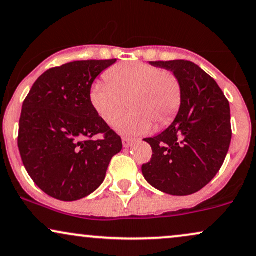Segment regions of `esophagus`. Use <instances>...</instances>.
Returning <instances> with one entry per match:
<instances>
[{"instance_id":"obj_1","label":"esophagus","mask_w":256,"mask_h":256,"mask_svg":"<svg viewBox=\"0 0 256 256\" xmlns=\"http://www.w3.org/2000/svg\"><path fill=\"white\" fill-rule=\"evenodd\" d=\"M134 142V138H131V137H122V145H124V148L131 146Z\"/></svg>"}]
</instances>
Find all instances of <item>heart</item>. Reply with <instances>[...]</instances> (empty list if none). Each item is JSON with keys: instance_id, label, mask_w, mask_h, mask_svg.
<instances>
[{"instance_id": "b5f03b06", "label": "heart", "mask_w": 256, "mask_h": 256, "mask_svg": "<svg viewBox=\"0 0 256 256\" xmlns=\"http://www.w3.org/2000/svg\"><path fill=\"white\" fill-rule=\"evenodd\" d=\"M106 82L90 87V102L108 124H114L126 106L131 111L117 122L124 134H143L152 128H166L180 111L182 84L174 72L154 64L128 61L116 64L105 74Z\"/></svg>"}]
</instances>
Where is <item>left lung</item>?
<instances>
[{"label": "left lung", "instance_id": "1", "mask_svg": "<svg viewBox=\"0 0 256 256\" xmlns=\"http://www.w3.org/2000/svg\"><path fill=\"white\" fill-rule=\"evenodd\" d=\"M150 64L180 78L182 104L166 131L144 139L152 157L142 172L160 192L192 195L214 178L226 160L232 140L230 106L215 80L192 61Z\"/></svg>", "mask_w": 256, "mask_h": 256}]
</instances>
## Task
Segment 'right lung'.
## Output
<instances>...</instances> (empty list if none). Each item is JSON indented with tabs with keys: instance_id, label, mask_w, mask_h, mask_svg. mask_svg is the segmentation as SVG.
<instances>
[{
	"instance_id": "obj_1",
	"label": "right lung",
	"mask_w": 256,
	"mask_h": 256,
	"mask_svg": "<svg viewBox=\"0 0 256 256\" xmlns=\"http://www.w3.org/2000/svg\"><path fill=\"white\" fill-rule=\"evenodd\" d=\"M73 61L38 76L26 96L18 145L24 166L48 196L70 202L104 182L112 157L122 151L118 136L90 102L93 82L116 62ZM96 134L102 138L96 140Z\"/></svg>"
}]
</instances>
